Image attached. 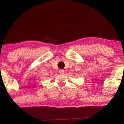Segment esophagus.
Here are the masks:
<instances>
[{"mask_svg":"<svg viewBox=\"0 0 124 124\" xmlns=\"http://www.w3.org/2000/svg\"><path fill=\"white\" fill-rule=\"evenodd\" d=\"M59 73H60V74H63L64 73H65V70H62V69H61V70H59Z\"/></svg>","mask_w":124,"mask_h":124,"instance_id":"1","label":"esophagus"}]
</instances>
